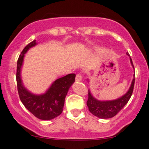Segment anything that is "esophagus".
<instances>
[{
	"label": "esophagus",
	"mask_w": 149,
	"mask_h": 149,
	"mask_svg": "<svg viewBox=\"0 0 149 149\" xmlns=\"http://www.w3.org/2000/svg\"><path fill=\"white\" fill-rule=\"evenodd\" d=\"M82 81V76L81 74H77L76 76V82H80Z\"/></svg>",
	"instance_id": "34e87169"
}]
</instances>
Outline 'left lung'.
Returning <instances> with one entry per match:
<instances>
[{"label":"left lung","instance_id":"1","mask_svg":"<svg viewBox=\"0 0 149 149\" xmlns=\"http://www.w3.org/2000/svg\"><path fill=\"white\" fill-rule=\"evenodd\" d=\"M128 56V53H127ZM130 63L134 68L131 58H130ZM135 84V74L133 75V79L130 86L127 92L122 96L120 98L114 100H107V101H101L98 100L94 97L90 90H88V100L86 104L88 107V110L91 114L97 116V118L101 119H108V118H113L117 115L120 111L125 106L126 104L129 101L133 94V88Z\"/></svg>","mask_w":149,"mask_h":149}]
</instances>
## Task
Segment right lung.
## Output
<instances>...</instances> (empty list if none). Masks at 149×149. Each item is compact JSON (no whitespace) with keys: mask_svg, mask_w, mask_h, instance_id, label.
<instances>
[{"mask_svg":"<svg viewBox=\"0 0 149 149\" xmlns=\"http://www.w3.org/2000/svg\"><path fill=\"white\" fill-rule=\"evenodd\" d=\"M37 44L36 40L30 42L24 48L19 57L16 71L18 92L22 104L32 115L40 120H49L62 113L65 97L70 87L74 83L76 74L70 73L58 79L44 94H35L29 91L22 82L21 71L25 54Z\"/></svg>","mask_w":149,"mask_h":149,"instance_id":"obj_1","label":"right lung"}]
</instances>
